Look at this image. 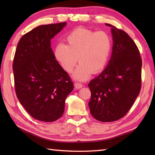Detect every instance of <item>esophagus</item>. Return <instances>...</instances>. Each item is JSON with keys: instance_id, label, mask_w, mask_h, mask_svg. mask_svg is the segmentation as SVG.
<instances>
[{"instance_id": "obj_1", "label": "esophagus", "mask_w": 155, "mask_h": 155, "mask_svg": "<svg viewBox=\"0 0 155 155\" xmlns=\"http://www.w3.org/2000/svg\"><path fill=\"white\" fill-rule=\"evenodd\" d=\"M74 87H75V88H77V89H80V88L83 87V84L80 83H78V82H76L74 83Z\"/></svg>"}]
</instances>
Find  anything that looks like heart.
<instances>
[{"instance_id":"b5f03b06","label":"heart","mask_w":155,"mask_h":155,"mask_svg":"<svg viewBox=\"0 0 155 155\" xmlns=\"http://www.w3.org/2000/svg\"><path fill=\"white\" fill-rule=\"evenodd\" d=\"M66 45L59 44L54 49V55L65 72L73 71L78 61L80 64L74 74L76 79L83 81L91 74L103 70L111 51V40L104 31H94L77 28L65 38Z\"/></svg>"}]
</instances>
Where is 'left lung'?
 Listing matches in <instances>:
<instances>
[{"mask_svg": "<svg viewBox=\"0 0 155 155\" xmlns=\"http://www.w3.org/2000/svg\"><path fill=\"white\" fill-rule=\"evenodd\" d=\"M111 27L114 40L109 64L88 84L91 91L90 113L98 121L122 118L134 104L141 87L140 52L134 41L123 30Z\"/></svg>", "mask_w": 155, "mask_h": 155, "instance_id": "8db88e82", "label": "left lung"}]
</instances>
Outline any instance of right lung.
<instances>
[{
    "label": "right lung",
    "instance_id": "obj_1",
    "mask_svg": "<svg viewBox=\"0 0 155 155\" xmlns=\"http://www.w3.org/2000/svg\"><path fill=\"white\" fill-rule=\"evenodd\" d=\"M66 22L41 25L25 34L13 63L15 94L33 118L51 122L64 112L65 101L74 88L69 74L55 59L51 39Z\"/></svg>",
    "mask_w": 155,
    "mask_h": 155
}]
</instances>
